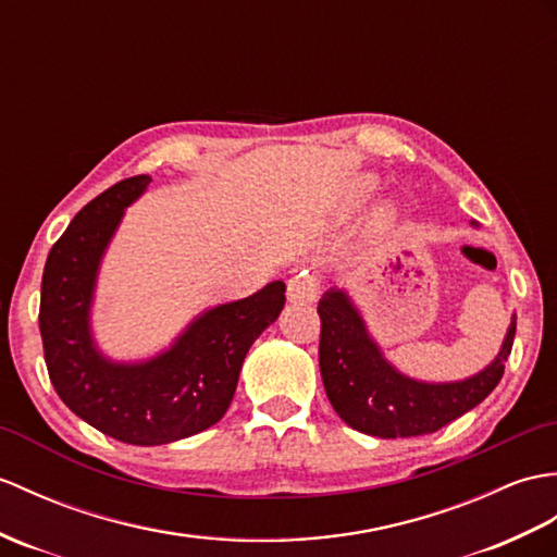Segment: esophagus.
<instances>
[{
	"instance_id": "34e87169",
	"label": "esophagus",
	"mask_w": 557,
	"mask_h": 557,
	"mask_svg": "<svg viewBox=\"0 0 557 557\" xmlns=\"http://www.w3.org/2000/svg\"><path fill=\"white\" fill-rule=\"evenodd\" d=\"M287 299L292 304H313L318 299V280L308 275V270L294 275L287 284Z\"/></svg>"
}]
</instances>
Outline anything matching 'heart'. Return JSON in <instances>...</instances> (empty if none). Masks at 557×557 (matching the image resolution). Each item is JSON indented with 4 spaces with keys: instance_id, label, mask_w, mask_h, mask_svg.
<instances>
[{
    "instance_id": "obj_1",
    "label": "heart",
    "mask_w": 557,
    "mask_h": 557,
    "mask_svg": "<svg viewBox=\"0 0 557 557\" xmlns=\"http://www.w3.org/2000/svg\"><path fill=\"white\" fill-rule=\"evenodd\" d=\"M377 191V177L374 175H358L351 185L346 189V197H344V211L346 213H356L358 209H363V203L372 199V194ZM396 218V209L392 203H384L374 213V223L377 225H386L392 223Z\"/></svg>"
}]
</instances>
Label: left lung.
Returning <instances> with one entry per match:
<instances>
[{
    "label": "left lung",
    "mask_w": 557,
    "mask_h": 557,
    "mask_svg": "<svg viewBox=\"0 0 557 557\" xmlns=\"http://www.w3.org/2000/svg\"><path fill=\"white\" fill-rule=\"evenodd\" d=\"M320 374L332 408L354 430L380 436H422L480 406L496 389L515 339V315L498 356L472 377L422 382L396 370L372 339L356 304L332 287L318 304Z\"/></svg>",
    "instance_id": "left-lung-1"
}]
</instances>
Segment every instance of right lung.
Wrapping results in <instances>:
<instances>
[{
	"label": "right lung",
	"mask_w": 557,
	"mask_h": 557,
	"mask_svg": "<svg viewBox=\"0 0 557 557\" xmlns=\"http://www.w3.org/2000/svg\"><path fill=\"white\" fill-rule=\"evenodd\" d=\"M151 183L127 177L77 213L51 247L40 299V332L49 380L77 418L133 446H161L209 430L232 404L251 344L284 308V282L247 299L218 304L147 360H113L92 334L101 258L125 209Z\"/></svg>",
	"instance_id": "obj_1"
}]
</instances>
